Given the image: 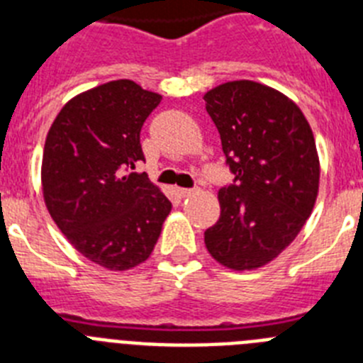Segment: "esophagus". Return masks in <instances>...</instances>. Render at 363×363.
<instances>
[{
    "mask_svg": "<svg viewBox=\"0 0 363 363\" xmlns=\"http://www.w3.org/2000/svg\"><path fill=\"white\" fill-rule=\"evenodd\" d=\"M196 189H178V194L182 198H189V196H192V194H196Z\"/></svg>",
    "mask_w": 363,
    "mask_h": 363,
    "instance_id": "obj_1",
    "label": "esophagus"
}]
</instances>
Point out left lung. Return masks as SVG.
I'll return each instance as SVG.
<instances>
[{
  "label": "left lung",
  "instance_id": "obj_1",
  "mask_svg": "<svg viewBox=\"0 0 363 363\" xmlns=\"http://www.w3.org/2000/svg\"><path fill=\"white\" fill-rule=\"evenodd\" d=\"M203 99L234 174L218 192L220 220L205 230V247L233 271L264 267L314 209L320 160L313 130L293 99L262 83H221Z\"/></svg>",
  "mask_w": 363,
  "mask_h": 363
}]
</instances>
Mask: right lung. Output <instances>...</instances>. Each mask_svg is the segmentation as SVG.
<instances>
[{"label": "right lung", "instance_id": "1", "mask_svg": "<svg viewBox=\"0 0 363 363\" xmlns=\"http://www.w3.org/2000/svg\"><path fill=\"white\" fill-rule=\"evenodd\" d=\"M162 96L116 79L69 99L45 140L43 200L70 245L108 271L152 252L172 205L145 172L140 133Z\"/></svg>", "mask_w": 363, "mask_h": 363}]
</instances>
